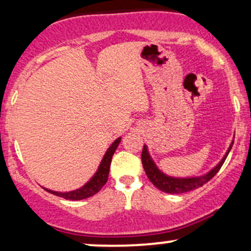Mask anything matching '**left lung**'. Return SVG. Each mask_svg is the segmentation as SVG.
<instances>
[{
    "label": "left lung",
    "instance_id": "8db88e82",
    "mask_svg": "<svg viewBox=\"0 0 251 251\" xmlns=\"http://www.w3.org/2000/svg\"><path fill=\"white\" fill-rule=\"evenodd\" d=\"M233 142L231 143L230 148H228L226 155L223 157L222 161L219 162V164L217 167H214L210 173H207L206 175L199 176V177H188V178H177V177H172V176H168L163 174L162 172H159L158 168L155 166L153 161L151 159L150 155L148 152L147 145H144L142 151V163L143 168L145 170V174L149 177V180L152 182L153 186L156 188H158L159 191L169 193V194H181V193H187L191 192L193 189H197L199 187L203 186L205 183H207L208 181L213 177L217 173L219 172V169L224 164L225 159L230 152L231 148H232Z\"/></svg>",
    "mask_w": 251,
    "mask_h": 251
}]
</instances>
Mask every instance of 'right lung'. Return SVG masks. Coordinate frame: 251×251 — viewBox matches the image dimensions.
Returning <instances> with one entry per match:
<instances>
[{
  "mask_svg": "<svg viewBox=\"0 0 251 251\" xmlns=\"http://www.w3.org/2000/svg\"><path fill=\"white\" fill-rule=\"evenodd\" d=\"M121 138H118L114 143L109 147L107 152L104 153L102 161H101L100 167H99L98 172L96 174L90 178L89 182H87L83 187L81 188L76 189V191L73 192H67V193H62V192H53L50 191V189H46V191L52 193V194L57 195V197L64 198L67 200H82V199H87V198L93 197V195L96 194L101 188L106 184L107 180H108V174H109V167H111V162H112V157L114 155L115 150H117L118 145H119Z\"/></svg>",
  "mask_w": 251,
  "mask_h": 251,
  "instance_id": "obj_1",
  "label": "right lung"
}]
</instances>
